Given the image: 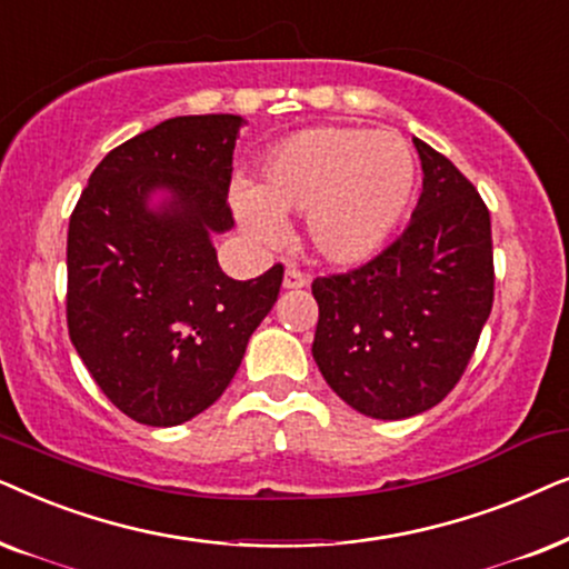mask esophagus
Segmentation results:
<instances>
[{
  "label": "esophagus",
  "instance_id": "34e87169",
  "mask_svg": "<svg viewBox=\"0 0 569 569\" xmlns=\"http://www.w3.org/2000/svg\"><path fill=\"white\" fill-rule=\"evenodd\" d=\"M307 276L297 268H289L283 272V289H305Z\"/></svg>",
  "mask_w": 569,
  "mask_h": 569
}]
</instances>
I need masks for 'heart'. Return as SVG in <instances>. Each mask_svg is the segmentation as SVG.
<instances>
[{
    "label": "heart",
    "instance_id": "b5f03b06",
    "mask_svg": "<svg viewBox=\"0 0 569 569\" xmlns=\"http://www.w3.org/2000/svg\"><path fill=\"white\" fill-rule=\"evenodd\" d=\"M419 184V161L398 132L317 124L262 156L257 184L231 187L233 216L249 239L278 244L283 218L305 213L320 260L353 268L375 260L396 237Z\"/></svg>",
    "mask_w": 569,
    "mask_h": 569
}]
</instances>
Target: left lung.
<instances>
[{"label":"left lung","mask_w":569,"mask_h":569,"mask_svg":"<svg viewBox=\"0 0 569 569\" xmlns=\"http://www.w3.org/2000/svg\"><path fill=\"white\" fill-rule=\"evenodd\" d=\"M413 146L423 192L408 229L361 268L312 283L325 382L382 421L429 411L456 388L495 301L487 206L448 158Z\"/></svg>","instance_id":"1"}]
</instances>
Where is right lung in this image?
I'll use <instances>...</instances> for the list:
<instances>
[{
	"label": "right lung",
	"instance_id": "add662e5",
	"mask_svg": "<svg viewBox=\"0 0 569 569\" xmlns=\"http://www.w3.org/2000/svg\"><path fill=\"white\" fill-rule=\"evenodd\" d=\"M241 124L237 113L173 117L121 142L70 218L72 346L103 396L148 427L213 406L278 299L283 264L233 280L213 247L233 229L226 200Z\"/></svg>",
	"mask_w": 569,
	"mask_h": 569
}]
</instances>
